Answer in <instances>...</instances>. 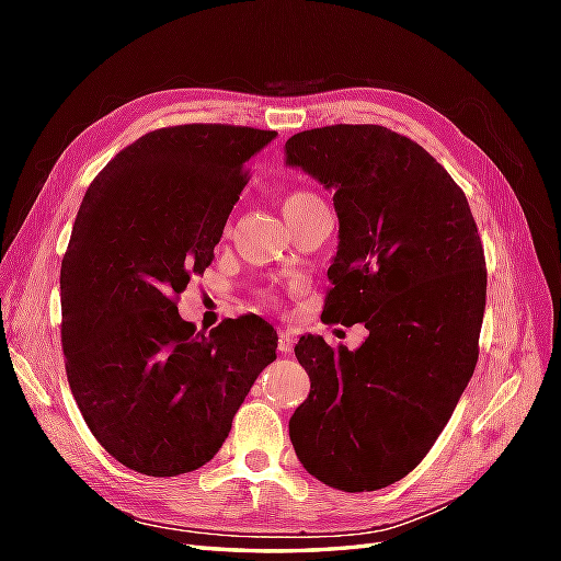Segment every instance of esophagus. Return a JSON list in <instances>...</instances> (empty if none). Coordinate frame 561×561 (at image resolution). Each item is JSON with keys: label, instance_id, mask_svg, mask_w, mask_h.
I'll return each instance as SVG.
<instances>
[{"label": "esophagus", "instance_id": "1", "mask_svg": "<svg viewBox=\"0 0 561 561\" xmlns=\"http://www.w3.org/2000/svg\"><path fill=\"white\" fill-rule=\"evenodd\" d=\"M277 347H279L282 354H289L294 350V335H291V332L279 330V344H277Z\"/></svg>", "mask_w": 561, "mask_h": 561}]
</instances>
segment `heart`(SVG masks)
Listing matches in <instances>:
<instances>
[{
  "label": "heart",
  "mask_w": 561,
  "mask_h": 561,
  "mask_svg": "<svg viewBox=\"0 0 561 561\" xmlns=\"http://www.w3.org/2000/svg\"><path fill=\"white\" fill-rule=\"evenodd\" d=\"M316 199H320L316 193H308V190H296V193H289L287 197H284L282 209H284V214H287V211L311 205V202H316ZM262 296H270V294H262Z\"/></svg>",
  "instance_id": "b5f03b06"
}]
</instances>
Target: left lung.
<instances>
[{"mask_svg": "<svg viewBox=\"0 0 561 561\" xmlns=\"http://www.w3.org/2000/svg\"><path fill=\"white\" fill-rule=\"evenodd\" d=\"M287 163L332 190L340 245L325 323H364L359 350L304 335L311 392L289 420L304 468L342 492L412 472L444 432L480 356L484 250L465 193L432 153L380 125L287 139Z\"/></svg>", "mask_w": 561, "mask_h": 561, "instance_id": "1", "label": "left lung"}]
</instances>
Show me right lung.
Listing matches in <instances>:
<instances>
[{"instance_id":"1","label":"right lung","mask_w":561,"mask_h":561,"mask_svg":"<svg viewBox=\"0 0 561 561\" xmlns=\"http://www.w3.org/2000/svg\"><path fill=\"white\" fill-rule=\"evenodd\" d=\"M274 137L236 125L153 129L83 195L59 272L65 368L83 422L129 470L175 478L209 462L277 359V330L260 316L195 335L175 306L211 265L248 159Z\"/></svg>"}]
</instances>
